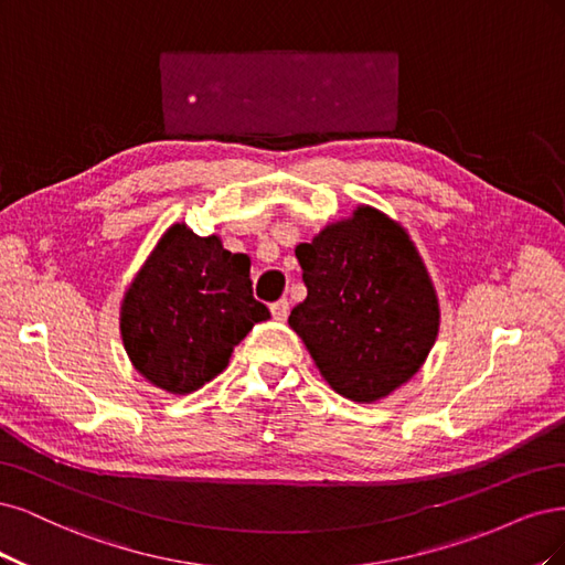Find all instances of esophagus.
Segmentation results:
<instances>
[{
  "label": "esophagus",
  "mask_w": 565,
  "mask_h": 565,
  "mask_svg": "<svg viewBox=\"0 0 565 565\" xmlns=\"http://www.w3.org/2000/svg\"><path fill=\"white\" fill-rule=\"evenodd\" d=\"M269 309H271V317H275V319H279V321H284V319L288 317V309H290V302H288L286 298H281V300H277V302H271V305H269Z\"/></svg>",
  "instance_id": "1"
}]
</instances>
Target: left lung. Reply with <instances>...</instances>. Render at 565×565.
Masks as SVG:
<instances>
[{
	"instance_id": "1",
	"label": "left lung",
	"mask_w": 565,
	"mask_h": 565,
	"mask_svg": "<svg viewBox=\"0 0 565 565\" xmlns=\"http://www.w3.org/2000/svg\"><path fill=\"white\" fill-rule=\"evenodd\" d=\"M296 258L307 298L288 323L338 394L371 404L420 371L439 333V300L402 225L359 206Z\"/></svg>"
}]
</instances>
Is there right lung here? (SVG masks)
I'll return each mask as SVG.
<instances>
[{"label":"right lung","instance_id":"obj_1","mask_svg":"<svg viewBox=\"0 0 565 565\" xmlns=\"http://www.w3.org/2000/svg\"><path fill=\"white\" fill-rule=\"evenodd\" d=\"M265 319L269 309L253 298L248 256L178 223L126 290L119 329L145 380L190 394L223 373L232 350Z\"/></svg>","mask_w":565,"mask_h":565}]
</instances>
